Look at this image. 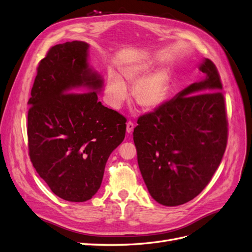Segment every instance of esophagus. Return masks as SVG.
I'll list each match as a JSON object with an SVG mask.
<instances>
[{
    "mask_svg": "<svg viewBox=\"0 0 252 252\" xmlns=\"http://www.w3.org/2000/svg\"><path fill=\"white\" fill-rule=\"evenodd\" d=\"M134 124L132 121H127L126 122V133L127 134H132L133 130H134Z\"/></svg>",
    "mask_w": 252,
    "mask_h": 252,
    "instance_id": "esophagus-1",
    "label": "esophagus"
}]
</instances>
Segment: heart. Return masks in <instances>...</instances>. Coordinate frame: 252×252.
<instances>
[{
	"label": "heart",
	"mask_w": 252,
	"mask_h": 252,
	"mask_svg": "<svg viewBox=\"0 0 252 252\" xmlns=\"http://www.w3.org/2000/svg\"><path fill=\"white\" fill-rule=\"evenodd\" d=\"M152 69L153 64L149 62L128 64L121 69L126 80L135 83L132 92L134 101L145 111H153L160 106L168 91V71L158 69L150 74ZM105 90L110 105L114 109H119L127 96V88L124 79L114 70H110Z\"/></svg>",
	"instance_id": "heart-1"
}]
</instances>
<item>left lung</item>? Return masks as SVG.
Wrapping results in <instances>:
<instances>
[{
  "instance_id": "8db88e82",
  "label": "left lung",
  "mask_w": 252,
  "mask_h": 252,
  "mask_svg": "<svg viewBox=\"0 0 252 252\" xmlns=\"http://www.w3.org/2000/svg\"><path fill=\"white\" fill-rule=\"evenodd\" d=\"M203 81L139 117L133 139L149 193L163 206L190 202L210 183L228 140L225 98L219 70L206 59Z\"/></svg>"
}]
</instances>
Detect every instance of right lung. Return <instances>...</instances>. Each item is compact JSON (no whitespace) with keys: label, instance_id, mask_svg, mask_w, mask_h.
Returning <instances> with one entry per match:
<instances>
[{"label":"right lung","instance_id":"right-lung-1","mask_svg":"<svg viewBox=\"0 0 252 252\" xmlns=\"http://www.w3.org/2000/svg\"><path fill=\"white\" fill-rule=\"evenodd\" d=\"M88 48L82 41L50 47L28 100L31 161L50 190L68 202L95 195L126 130V117L98 101L102 80L89 67Z\"/></svg>","mask_w":252,"mask_h":252}]
</instances>
